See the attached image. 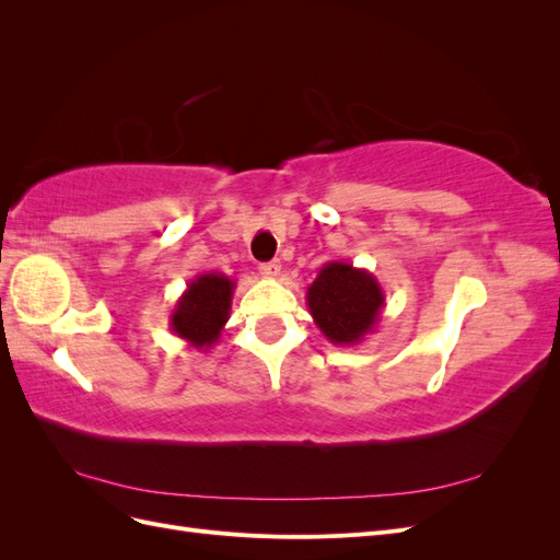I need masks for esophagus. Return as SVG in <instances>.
Returning a JSON list of instances; mask_svg holds the SVG:
<instances>
[{
  "mask_svg": "<svg viewBox=\"0 0 560 560\" xmlns=\"http://www.w3.org/2000/svg\"><path fill=\"white\" fill-rule=\"evenodd\" d=\"M259 270H261L264 278H278L280 270H282V264L280 261H266V264L259 266Z\"/></svg>",
  "mask_w": 560,
  "mask_h": 560,
  "instance_id": "34e87169",
  "label": "esophagus"
}]
</instances>
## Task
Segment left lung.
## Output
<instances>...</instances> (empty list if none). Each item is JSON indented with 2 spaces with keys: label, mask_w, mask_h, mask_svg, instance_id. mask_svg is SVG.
I'll list each match as a JSON object with an SVG mask.
<instances>
[{
  "label": "left lung",
  "mask_w": 560,
  "mask_h": 560,
  "mask_svg": "<svg viewBox=\"0 0 560 560\" xmlns=\"http://www.w3.org/2000/svg\"><path fill=\"white\" fill-rule=\"evenodd\" d=\"M308 311L334 346H358L376 329L385 306L381 282L366 268L327 261L306 292Z\"/></svg>",
  "instance_id": "left-lung-1"
}]
</instances>
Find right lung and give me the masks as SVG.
<instances>
[{"label": "right lung", "instance_id": "obj_1", "mask_svg": "<svg viewBox=\"0 0 560 560\" xmlns=\"http://www.w3.org/2000/svg\"><path fill=\"white\" fill-rule=\"evenodd\" d=\"M235 292V280L224 273H200L177 299L171 329L196 350L208 352L222 336Z\"/></svg>", "mask_w": 560, "mask_h": 560}]
</instances>
